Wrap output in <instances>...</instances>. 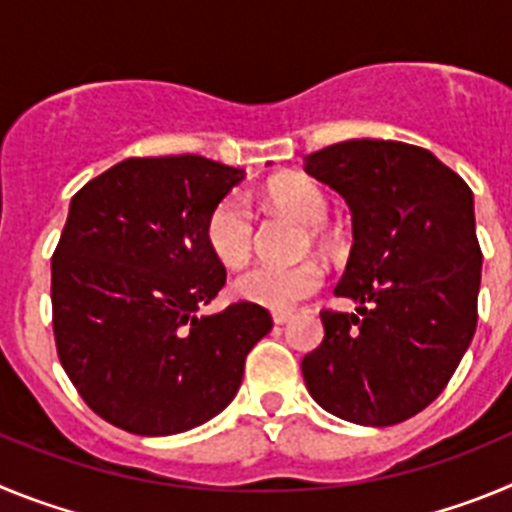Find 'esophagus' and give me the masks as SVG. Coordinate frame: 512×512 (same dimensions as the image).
<instances>
[{
    "label": "esophagus",
    "instance_id": "esophagus-1",
    "mask_svg": "<svg viewBox=\"0 0 512 512\" xmlns=\"http://www.w3.org/2000/svg\"><path fill=\"white\" fill-rule=\"evenodd\" d=\"M289 318H292V315H289V312H274V315H271V320H274V325H284V323H289Z\"/></svg>",
    "mask_w": 512,
    "mask_h": 512
}]
</instances>
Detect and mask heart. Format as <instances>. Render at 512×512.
I'll list each match as a JSON object with an SVG mask.
<instances>
[{"label":"heart","instance_id":"obj_1","mask_svg":"<svg viewBox=\"0 0 512 512\" xmlns=\"http://www.w3.org/2000/svg\"><path fill=\"white\" fill-rule=\"evenodd\" d=\"M271 207L287 212L305 225H323L328 217V200L323 189L307 179H284L271 184L266 192ZM253 212L243 194H228L212 207L205 225V241L215 259L225 266H243L253 253ZM323 266L315 261H302L292 266L259 264L243 271L233 282V292L251 305L266 310H295L302 300L315 295L323 287Z\"/></svg>","mask_w":512,"mask_h":512}]
</instances>
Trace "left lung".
Masks as SVG:
<instances>
[{"instance_id": "obj_1", "label": "left lung", "mask_w": 512, "mask_h": 512, "mask_svg": "<svg viewBox=\"0 0 512 512\" xmlns=\"http://www.w3.org/2000/svg\"><path fill=\"white\" fill-rule=\"evenodd\" d=\"M305 171L341 194L354 246L323 310L325 336L302 359L320 408L359 425H395L449 384L477 328L482 251L472 189L431 151L400 140H346L305 156Z\"/></svg>"}]
</instances>
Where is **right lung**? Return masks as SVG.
<instances>
[{"mask_svg":"<svg viewBox=\"0 0 512 512\" xmlns=\"http://www.w3.org/2000/svg\"><path fill=\"white\" fill-rule=\"evenodd\" d=\"M246 171L202 156L125 158L71 197L51 259L53 336L89 408L135 436H171L223 413L271 315L233 302L205 241L212 207Z\"/></svg>","mask_w":512,"mask_h":512,"instance_id":"right-lung-1","label":"right lung"}]
</instances>
